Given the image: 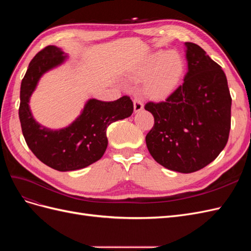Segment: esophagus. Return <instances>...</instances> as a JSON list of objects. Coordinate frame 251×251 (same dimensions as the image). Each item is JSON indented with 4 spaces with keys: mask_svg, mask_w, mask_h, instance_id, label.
<instances>
[{
    "mask_svg": "<svg viewBox=\"0 0 251 251\" xmlns=\"http://www.w3.org/2000/svg\"><path fill=\"white\" fill-rule=\"evenodd\" d=\"M134 112L138 113L143 110V102L139 100V98H135L134 100Z\"/></svg>",
    "mask_w": 251,
    "mask_h": 251,
    "instance_id": "1",
    "label": "esophagus"
}]
</instances>
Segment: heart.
Segmentation results:
<instances>
[{
	"label": "heart",
	"mask_w": 251,
	"mask_h": 251,
	"mask_svg": "<svg viewBox=\"0 0 251 251\" xmlns=\"http://www.w3.org/2000/svg\"><path fill=\"white\" fill-rule=\"evenodd\" d=\"M185 63L176 51L158 50L147 56L130 73L132 80L141 81L143 93L151 100H161L169 97L183 77Z\"/></svg>",
	"instance_id": "1"
}]
</instances>
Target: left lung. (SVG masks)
Masks as SVG:
<instances>
[{
  "label": "left lung",
  "instance_id": "1",
  "mask_svg": "<svg viewBox=\"0 0 251 251\" xmlns=\"http://www.w3.org/2000/svg\"><path fill=\"white\" fill-rule=\"evenodd\" d=\"M187 72L163 102H148L155 125L146 137L155 160L165 169L194 173L212 162L230 131L231 97L226 75L200 46L185 43Z\"/></svg>",
  "mask_w": 251,
  "mask_h": 251
}]
</instances>
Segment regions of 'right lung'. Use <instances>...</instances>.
<instances>
[{"mask_svg":"<svg viewBox=\"0 0 251 251\" xmlns=\"http://www.w3.org/2000/svg\"><path fill=\"white\" fill-rule=\"evenodd\" d=\"M67 59V53L56 46L40 51L29 64L20 93V121L29 149L43 163L59 172L80 170L100 160L108 147L107 127L133 113V102L127 96L109 102L90 98L69 126L53 130L37 123L30 98L43 75Z\"/></svg>","mask_w":251,"mask_h":251,"instance_id":"right-lung-1","label":"right lung"}]
</instances>
